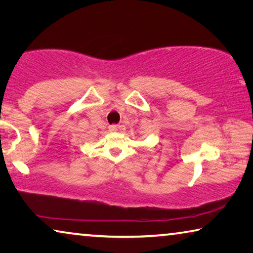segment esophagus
Wrapping results in <instances>:
<instances>
[{"mask_svg": "<svg viewBox=\"0 0 253 253\" xmlns=\"http://www.w3.org/2000/svg\"><path fill=\"white\" fill-rule=\"evenodd\" d=\"M121 129V126L119 125H113V126H110V130L111 131H117V130H119Z\"/></svg>", "mask_w": 253, "mask_h": 253, "instance_id": "obj_1", "label": "esophagus"}]
</instances>
